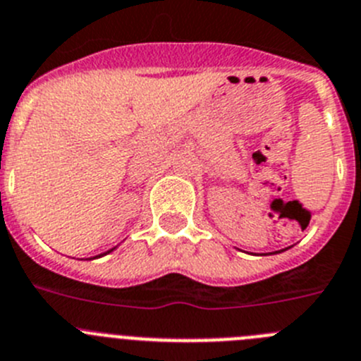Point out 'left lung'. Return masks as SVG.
Wrapping results in <instances>:
<instances>
[{
  "label": "left lung",
  "instance_id": "obj_1",
  "mask_svg": "<svg viewBox=\"0 0 361 361\" xmlns=\"http://www.w3.org/2000/svg\"><path fill=\"white\" fill-rule=\"evenodd\" d=\"M277 252H279V250H277Z\"/></svg>",
  "mask_w": 361,
  "mask_h": 361
}]
</instances>
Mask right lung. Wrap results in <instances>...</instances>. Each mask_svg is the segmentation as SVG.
<instances>
[{"instance_id": "obj_1", "label": "right lung", "mask_w": 361, "mask_h": 361, "mask_svg": "<svg viewBox=\"0 0 361 361\" xmlns=\"http://www.w3.org/2000/svg\"><path fill=\"white\" fill-rule=\"evenodd\" d=\"M114 249H116V247H114ZM114 249H111V250H107V252H104V254H100V256H94V257H102V256H105V254H109V252H112V250H114ZM94 257H89V259H94Z\"/></svg>"}]
</instances>
